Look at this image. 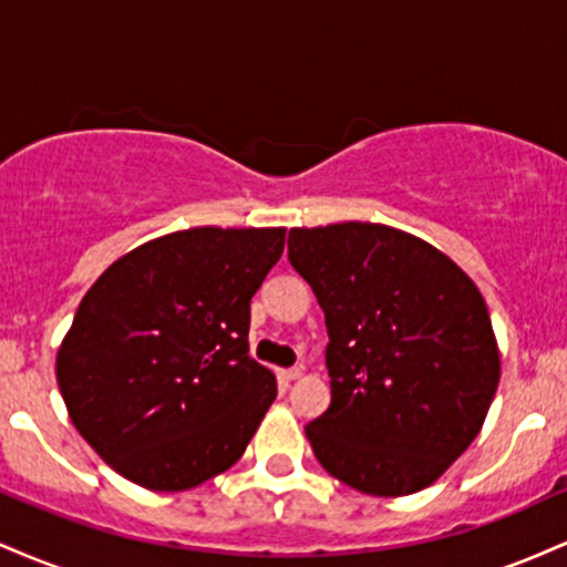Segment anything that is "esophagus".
<instances>
[{
  "label": "esophagus",
  "mask_w": 567,
  "mask_h": 567,
  "mask_svg": "<svg viewBox=\"0 0 567 567\" xmlns=\"http://www.w3.org/2000/svg\"><path fill=\"white\" fill-rule=\"evenodd\" d=\"M303 375V368H285V370H279V379L282 381H296V379H301Z\"/></svg>",
  "instance_id": "obj_1"
}]
</instances>
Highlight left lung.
<instances>
[{
    "label": "left lung",
    "instance_id": "8db88e82",
    "mask_svg": "<svg viewBox=\"0 0 567 567\" xmlns=\"http://www.w3.org/2000/svg\"><path fill=\"white\" fill-rule=\"evenodd\" d=\"M328 324L330 408L306 426L324 472L368 496L432 485L477 437L501 379L483 292L445 252L383 224L290 229Z\"/></svg>",
    "mask_w": 567,
    "mask_h": 567
}]
</instances>
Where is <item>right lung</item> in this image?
Wrapping results in <instances>:
<instances>
[{
    "instance_id": "1",
    "label": "right lung",
    "mask_w": 567,
    "mask_h": 567,
    "mask_svg": "<svg viewBox=\"0 0 567 567\" xmlns=\"http://www.w3.org/2000/svg\"><path fill=\"white\" fill-rule=\"evenodd\" d=\"M285 229L173 231L114 261L58 349L71 424L148 491H188L239 461L277 396L247 351L250 298Z\"/></svg>"
}]
</instances>
